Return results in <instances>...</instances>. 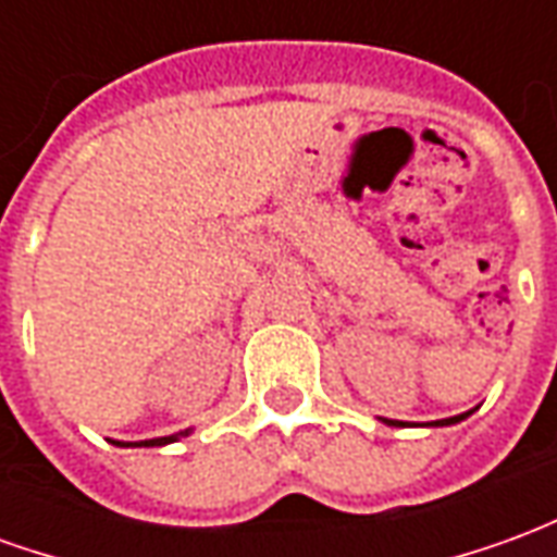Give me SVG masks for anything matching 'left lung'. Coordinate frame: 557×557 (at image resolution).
<instances>
[{
    "label": "left lung",
    "instance_id": "1",
    "mask_svg": "<svg viewBox=\"0 0 557 557\" xmlns=\"http://www.w3.org/2000/svg\"><path fill=\"white\" fill-rule=\"evenodd\" d=\"M462 418H468V411L466 414H459V418H444V420H432L430 426H450V423H456V420H462ZM387 423H394V426H403V420H387Z\"/></svg>",
    "mask_w": 557,
    "mask_h": 557
}]
</instances>
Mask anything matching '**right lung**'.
<instances>
[{"label": "right lung", "mask_w": 557, "mask_h": 557, "mask_svg": "<svg viewBox=\"0 0 557 557\" xmlns=\"http://www.w3.org/2000/svg\"><path fill=\"white\" fill-rule=\"evenodd\" d=\"M182 435H187V432H182ZM178 435H166V438H151V442H139V444H146V447H158V444H170L175 442Z\"/></svg>", "instance_id": "right-lung-1"}]
</instances>
